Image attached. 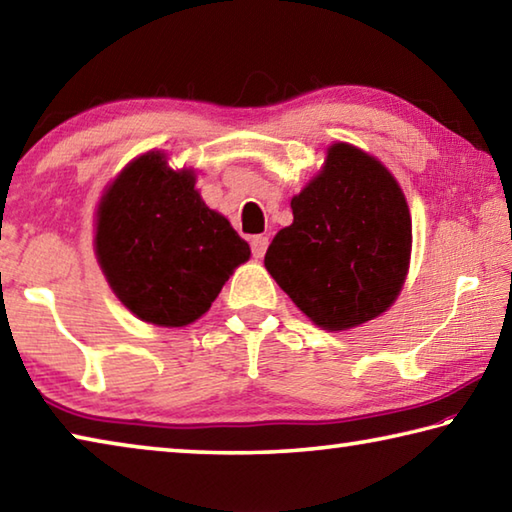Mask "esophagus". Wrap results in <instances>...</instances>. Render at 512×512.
Returning a JSON list of instances; mask_svg holds the SVG:
<instances>
[{"mask_svg":"<svg viewBox=\"0 0 512 512\" xmlns=\"http://www.w3.org/2000/svg\"><path fill=\"white\" fill-rule=\"evenodd\" d=\"M250 248H253V257L262 259L266 255V248H268V237H264V235L253 237V241H250Z\"/></svg>","mask_w":512,"mask_h":512,"instance_id":"34e87169","label":"esophagus"}]
</instances>
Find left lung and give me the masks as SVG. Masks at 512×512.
I'll use <instances>...</instances> for the list:
<instances>
[{
  "label": "left lung",
  "mask_w": 512,
  "mask_h": 512,
  "mask_svg": "<svg viewBox=\"0 0 512 512\" xmlns=\"http://www.w3.org/2000/svg\"><path fill=\"white\" fill-rule=\"evenodd\" d=\"M264 266L311 323L345 332L393 305L411 264V212L395 176L348 142L291 198Z\"/></svg>",
  "instance_id": "obj_1"
}]
</instances>
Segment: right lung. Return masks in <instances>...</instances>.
I'll return each instance as SVG.
<instances>
[{
    "label": "right lung",
    "instance_id": "add662e5",
    "mask_svg": "<svg viewBox=\"0 0 512 512\" xmlns=\"http://www.w3.org/2000/svg\"><path fill=\"white\" fill-rule=\"evenodd\" d=\"M94 255L110 289L133 316L158 327L201 318L250 246L210 210L192 167L171 169L146 151L103 189L94 216Z\"/></svg>",
    "mask_w": 512,
    "mask_h": 512
}]
</instances>
